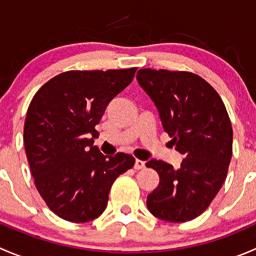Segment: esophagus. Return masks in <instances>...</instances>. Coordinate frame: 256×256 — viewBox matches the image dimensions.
Masks as SVG:
<instances>
[{"mask_svg":"<svg viewBox=\"0 0 256 256\" xmlns=\"http://www.w3.org/2000/svg\"><path fill=\"white\" fill-rule=\"evenodd\" d=\"M134 168L135 170H142L144 168V162L141 160H136L135 164H134Z\"/></svg>","mask_w":256,"mask_h":256,"instance_id":"1","label":"esophagus"}]
</instances>
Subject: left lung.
<instances>
[{
  "label": "left lung",
  "mask_w": 256,
  "mask_h": 256,
  "mask_svg": "<svg viewBox=\"0 0 256 256\" xmlns=\"http://www.w3.org/2000/svg\"><path fill=\"white\" fill-rule=\"evenodd\" d=\"M138 84L158 110L164 130L184 158L178 168L150 160L160 183L147 196V208L174 223L200 216L226 180L233 154V128L218 92L197 74L140 69Z\"/></svg>",
  "instance_id": "8db88e82"
}]
</instances>
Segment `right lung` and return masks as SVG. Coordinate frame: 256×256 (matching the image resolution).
<instances>
[{
  "mask_svg": "<svg viewBox=\"0 0 256 256\" xmlns=\"http://www.w3.org/2000/svg\"><path fill=\"white\" fill-rule=\"evenodd\" d=\"M136 69L66 72L46 82L30 102L24 121L30 172L49 209L66 220L98 218L114 180L135 164L122 152L104 156L94 138L106 106L132 82Z\"/></svg>",
  "mask_w": 256,
  "mask_h": 256,
  "instance_id": "add662e5",
  "label": "right lung"
}]
</instances>
